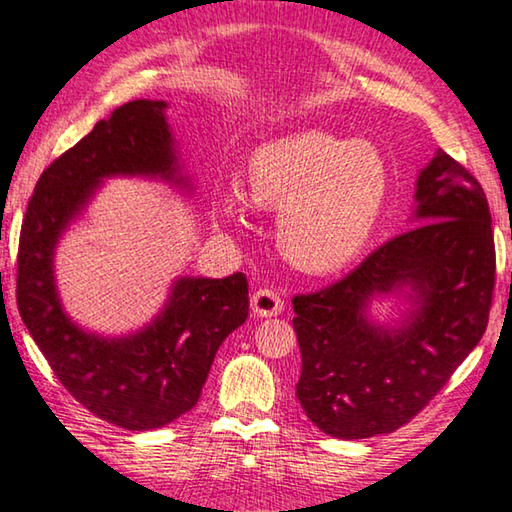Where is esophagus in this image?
<instances>
[{"mask_svg": "<svg viewBox=\"0 0 512 512\" xmlns=\"http://www.w3.org/2000/svg\"><path fill=\"white\" fill-rule=\"evenodd\" d=\"M250 309H253V314L259 318H271L282 314L284 300L280 298V293L273 289H259L253 293V298H250Z\"/></svg>", "mask_w": 512, "mask_h": 512, "instance_id": "obj_1", "label": "esophagus"}]
</instances>
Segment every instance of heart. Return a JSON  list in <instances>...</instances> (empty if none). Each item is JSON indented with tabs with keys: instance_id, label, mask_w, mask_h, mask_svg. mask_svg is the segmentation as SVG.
Segmentation results:
<instances>
[{
	"instance_id": "obj_1",
	"label": "heart",
	"mask_w": 512,
	"mask_h": 512,
	"mask_svg": "<svg viewBox=\"0 0 512 512\" xmlns=\"http://www.w3.org/2000/svg\"><path fill=\"white\" fill-rule=\"evenodd\" d=\"M248 198L277 214L282 255L309 273H329L366 246L384 212L391 169L377 144L316 131H296L259 144L248 160ZM244 205L237 187L221 194L235 219Z\"/></svg>"
}]
</instances>
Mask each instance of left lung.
<instances>
[{
  "instance_id": "left-lung-1",
  "label": "left lung",
  "mask_w": 512,
  "mask_h": 512,
  "mask_svg": "<svg viewBox=\"0 0 512 512\" xmlns=\"http://www.w3.org/2000/svg\"><path fill=\"white\" fill-rule=\"evenodd\" d=\"M413 228L354 271L293 298L302 372L296 395L332 438L391 433L447 384L488 327L495 239L488 198L465 167L438 149L415 178ZM393 299L400 319L372 301Z\"/></svg>"
}]
</instances>
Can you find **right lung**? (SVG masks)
<instances>
[{
  "mask_svg": "<svg viewBox=\"0 0 512 512\" xmlns=\"http://www.w3.org/2000/svg\"><path fill=\"white\" fill-rule=\"evenodd\" d=\"M167 101L124 103L42 171L22 223L17 307L33 341L85 409L128 431H151L192 411L214 354L248 318L244 273L178 275L149 323L101 334L60 300L56 248L110 178L158 180L194 194Z\"/></svg>",
  "mask_w": 512,
  "mask_h": 512,
  "instance_id": "add662e5",
  "label": "right lung"
}]
</instances>
